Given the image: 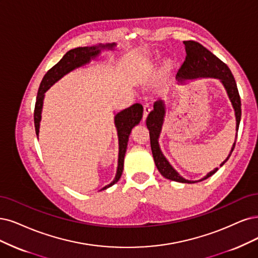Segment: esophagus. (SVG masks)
<instances>
[{
  "label": "esophagus",
  "instance_id": "1",
  "mask_svg": "<svg viewBox=\"0 0 258 258\" xmlns=\"http://www.w3.org/2000/svg\"><path fill=\"white\" fill-rule=\"evenodd\" d=\"M150 110H151L150 105H149V104H145V105H144V121L147 119Z\"/></svg>",
  "mask_w": 258,
  "mask_h": 258
}]
</instances>
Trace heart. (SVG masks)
Segmentation results:
<instances>
[{"mask_svg": "<svg viewBox=\"0 0 258 258\" xmlns=\"http://www.w3.org/2000/svg\"><path fill=\"white\" fill-rule=\"evenodd\" d=\"M171 66H172V62H171L170 60H168V61L166 62V67H167V68H171Z\"/></svg>", "mask_w": 258, "mask_h": 258, "instance_id": "heart-1", "label": "heart"}]
</instances>
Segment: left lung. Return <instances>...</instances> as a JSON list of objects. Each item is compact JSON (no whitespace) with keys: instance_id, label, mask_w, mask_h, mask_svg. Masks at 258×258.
<instances>
[{"instance_id":"obj_1","label":"left lung","mask_w":258,"mask_h":258,"mask_svg":"<svg viewBox=\"0 0 258 258\" xmlns=\"http://www.w3.org/2000/svg\"><path fill=\"white\" fill-rule=\"evenodd\" d=\"M186 46V59L184 60L183 64L180 66V68L177 71L176 79L183 81V80H190V79H197V78H217L220 79L223 83L224 87L227 91L228 97L231 99V102L233 104V107L235 109V116H236V131L238 133V128H239V123L241 118V101L240 95L238 92L237 85L235 82L234 76L230 70V68L221 60L219 59L216 55H214L211 51L207 50L205 46H203L201 43L197 41H184ZM165 116V104L159 101L154 103V109L150 111L149 116L147 117V126L150 131V141H151V150L152 154H153V158L155 161V165L160 172V174L165 176L168 179L175 180V182L179 183H196L191 182V180H187L180 176L176 171L171 167V165L168 163V160L165 158V156L161 153V151L158 146V136L161 131V125H163ZM237 137V135H236ZM236 140L233 145L232 151L230 155L220 165L223 166L227 159L230 158L232 152L235 149ZM218 171V168L212 171L211 173H208L203 179L208 178L212 176Z\"/></svg>"}]
</instances>
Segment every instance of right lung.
<instances>
[{
  "label": "right lung",
  "mask_w": 258,
  "mask_h": 258,
  "mask_svg": "<svg viewBox=\"0 0 258 258\" xmlns=\"http://www.w3.org/2000/svg\"><path fill=\"white\" fill-rule=\"evenodd\" d=\"M114 44L108 45H100V46H84V47H76V49L70 50L67 52L62 58L57 62L54 67L45 73L43 79L40 83L39 89H38L36 104H35V110H34V123H35V130L36 135L39 134V123L41 119V109H42V103L44 98V92L49 89L51 86L61 79L64 74L72 71L75 68L87 63L90 61L93 57L98 56L101 52V49L105 47H112ZM142 112H144V107L139 103L132 105L131 107L125 108L124 110L118 112L114 117V123H116L117 131H118V137H119V161H118V169L117 174L112 182L105 186L102 190L107 189L108 187L116 184L120 179L122 172H123V164H124V156H125V152L127 148L128 137L132 132V128L140 122L142 118Z\"/></svg>",
  "instance_id": "obj_1"
}]
</instances>
